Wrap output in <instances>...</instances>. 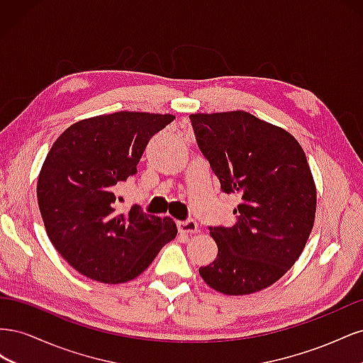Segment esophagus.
Listing matches in <instances>:
<instances>
[{
    "label": "esophagus",
    "instance_id": "obj_1",
    "mask_svg": "<svg viewBox=\"0 0 363 363\" xmlns=\"http://www.w3.org/2000/svg\"><path fill=\"white\" fill-rule=\"evenodd\" d=\"M180 233H195L199 230V224L194 219H186V221H180L177 224Z\"/></svg>",
    "mask_w": 363,
    "mask_h": 363
}]
</instances>
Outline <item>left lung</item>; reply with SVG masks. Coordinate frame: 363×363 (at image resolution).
Wrapping results in <instances>:
<instances>
[{"mask_svg": "<svg viewBox=\"0 0 363 363\" xmlns=\"http://www.w3.org/2000/svg\"><path fill=\"white\" fill-rule=\"evenodd\" d=\"M189 118L223 192L240 196L232 227H208L218 256L200 276L227 295L265 289L300 257L313 227L316 188L304 151L286 130L244 111Z\"/></svg>", "mask_w": 363, "mask_h": 363, "instance_id": "left-lung-1", "label": "left lung"}]
</instances>
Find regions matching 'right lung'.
Segmentation results:
<instances>
[{"mask_svg":"<svg viewBox=\"0 0 363 363\" xmlns=\"http://www.w3.org/2000/svg\"><path fill=\"white\" fill-rule=\"evenodd\" d=\"M174 118L100 115L72 124L52 144L39 174L38 203L52 245L83 276L112 284L133 280L177 236L171 218L147 215L136 204L121 213L113 194Z\"/></svg>","mask_w":363,"mask_h":363,"instance_id":"obj_1","label":"right lung"}]
</instances>
